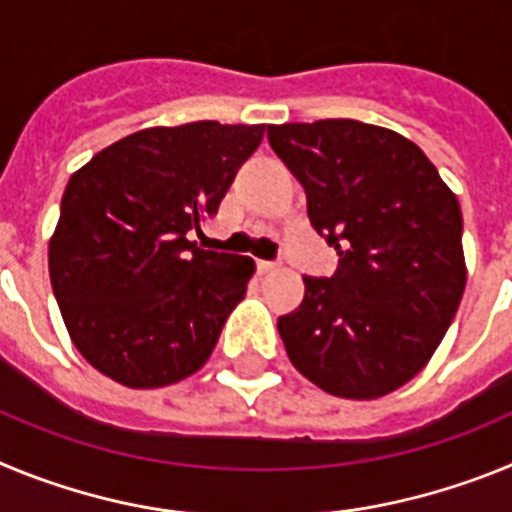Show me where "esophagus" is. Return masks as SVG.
Instances as JSON below:
<instances>
[{
    "label": "esophagus",
    "instance_id": "obj_1",
    "mask_svg": "<svg viewBox=\"0 0 512 512\" xmlns=\"http://www.w3.org/2000/svg\"><path fill=\"white\" fill-rule=\"evenodd\" d=\"M256 269H259V274H271V271L279 269V264L277 261H256Z\"/></svg>",
    "mask_w": 512,
    "mask_h": 512
}]
</instances>
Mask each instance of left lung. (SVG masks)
Segmentation results:
<instances>
[{"mask_svg":"<svg viewBox=\"0 0 512 512\" xmlns=\"http://www.w3.org/2000/svg\"><path fill=\"white\" fill-rule=\"evenodd\" d=\"M305 187L312 228L341 256L277 323L289 361L328 395L374 400L415 377L459 310L461 207L413 140L359 120L269 125Z\"/></svg>","mask_w":512,"mask_h":512,"instance_id":"1","label":"left lung"}]
</instances>
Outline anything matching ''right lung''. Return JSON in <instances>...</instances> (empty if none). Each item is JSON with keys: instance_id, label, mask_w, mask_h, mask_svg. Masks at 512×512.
<instances>
[{"instance_id": "add662e5", "label": "right lung", "mask_w": 512, "mask_h": 512, "mask_svg": "<svg viewBox=\"0 0 512 512\" xmlns=\"http://www.w3.org/2000/svg\"><path fill=\"white\" fill-rule=\"evenodd\" d=\"M266 125L187 122L117 140L66 184L48 271L79 354L156 390L210 359L256 264L189 241L220 207Z\"/></svg>"}]
</instances>
